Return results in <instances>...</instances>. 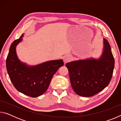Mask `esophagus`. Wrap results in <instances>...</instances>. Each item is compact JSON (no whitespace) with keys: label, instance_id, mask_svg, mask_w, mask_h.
<instances>
[{"label":"esophagus","instance_id":"1","mask_svg":"<svg viewBox=\"0 0 121 121\" xmlns=\"http://www.w3.org/2000/svg\"><path fill=\"white\" fill-rule=\"evenodd\" d=\"M71 60V57L69 55H66L63 57V60L65 63H67L70 61Z\"/></svg>","mask_w":121,"mask_h":121}]
</instances>
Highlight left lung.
Masks as SVG:
<instances>
[{
  "label": "left lung",
  "instance_id": "1",
  "mask_svg": "<svg viewBox=\"0 0 121 121\" xmlns=\"http://www.w3.org/2000/svg\"><path fill=\"white\" fill-rule=\"evenodd\" d=\"M103 43V52L99 58H88L65 64L71 86L78 95L91 97L103 90L110 83L115 61L109 43L104 38Z\"/></svg>",
  "mask_w": 121,
  "mask_h": 121
}]
</instances>
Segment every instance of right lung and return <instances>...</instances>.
I'll list each match as a JSON object with an SVG mask.
<instances>
[{
    "label": "right lung",
    "mask_w": 121,
    "mask_h": 121,
    "mask_svg": "<svg viewBox=\"0 0 121 121\" xmlns=\"http://www.w3.org/2000/svg\"><path fill=\"white\" fill-rule=\"evenodd\" d=\"M23 34L12 43L6 59L8 74L14 87L24 95L35 98L45 92L51 79L58 69L63 65L62 59L51 60L36 65L20 61L16 52Z\"/></svg>",
    "instance_id": "right-lung-1"
}]
</instances>
